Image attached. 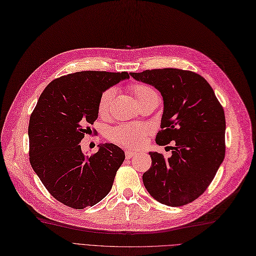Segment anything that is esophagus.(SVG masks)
<instances>
[{"label": "esophagus", "mask_w": 256, "mask_h": 256, "mask_svg": "<svg viewBox=\"0 0 256 256\" xmlns=\"http://www.w3.org/2000/svg\"><path fill=\"white\" fill-rule=\"evenodd\" d=\"M125 154H126V158H134V156H138V154L136 152H131V150H127Z\"/></svg>", "instance_id": "1"}]
</instances>
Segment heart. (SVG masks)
Here are the masks:
<instances>
[{
  "label": "heart",
  "mask_w": 256,
  "mask_h": 256,
  "mask_svg": "<svg viewBox=\"0 0 256 256\" xmlns=\"http://www.w3.org/2000/svg\"><path fill=\"white\" fill-rule=\"evenodd\" d=\"M130 89L138 102L156 94L150 86L145 84H132ZM116 95L114 88H108L100 96L98 111L100 116H107L110 111L112 100ZM150 127L140 124H122L114 127L109 132V140L122 147L138 148L143 145L146 136L150 134Z\"/></svg>",
  "instance_id": "obj_1"
}]
</instances>
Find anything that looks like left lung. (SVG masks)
I'll return each instance as SVG.
<instances>
[{
    "label": "left lung",
    "instance_id": "obj_1",
    "mask_svg": "<svg viewBox=\"0 0 256 256\" xmlns=\"http://www.w3.org/2000/svg\"><path fill=\"white\" fill-rule=\"evenodd\" d=\"M161 92L164 111L160 146L176 140L172 156L149 152L152 167L143 174L148 192L158 202L181 206L208 188L226 154V118L212 86L199 74L180 68L130 73Z\"/></svg>",
    "mask_w": 256,
    "mask_h": 256
}]
</instances>
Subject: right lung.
<instances>
[{"label":"right lung","mask_w":256,"mask_h":256,"mask_svg":"<svg viewBox=\"0 0 256 256\" xmlns=\"http://www.w3.org/2000/svg\"><path fill=\"white\" fill-rule=\"evenodd\" d=\"M129 78L127 72L82 71L50 82L28 125L30 162L50 195L72 208L93 206L111 190L125 152L102 144L84 156L80 143L98 116L100 94Z\"/></svg>","instance_id":"1"}]
</instances>
